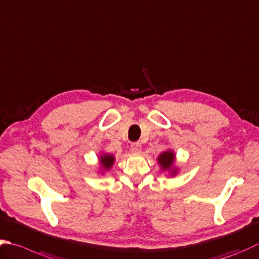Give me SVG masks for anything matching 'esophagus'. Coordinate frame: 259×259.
Instances as JSON below:
<instances>
[{"label":"esophagus","mask_w":259,"mask_h":259,"mask_svg":"<svg viewBox=\"0 0 259 259\" xmlns=\"http://www.w3.org/2000/svg\"><path fill=\"white\" fill-rule=\"evenodd\" d=\"M130 149H131V151H133L134 154H140L141 153V145L139 143L131 144Z\"/></svg>","instance_id":"esophagus-1"}]
</instances>
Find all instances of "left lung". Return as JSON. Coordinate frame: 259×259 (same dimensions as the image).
Wrapping results in <instances>:
<instances>
[{"mask_svg": "<svg viewBox=\"0 0 259 259\" xmlns=\"http://www.w3.org/2000/svg\"><path fill=\"white\" fill-rule=\"evenodd\" d=\"M174 158H175V155L173 151H170V150L164 151V153L160 154V156L158 157V163H159L161 168H163L164 170L165 169L170 170L171 175L176 174V169H173V167H171L174 164Z\"/></svg>", "mask_w": 259, "mask_h": 259, "instance_id": "left-lung-1", "label": "left lung"}]
</instances>
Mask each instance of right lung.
<instances>
[{
  "mask_svg": "<svg viewBox=\"0 0 259 259\" xmlns=\"http://www.w3.org/2000/svg\"><path fill=\"white\" fill-rule=\"evenodd\" d=\"M114 157L112 155H102L100 157V163L104 169H110L111 166L113 165Z\"/></svg>",
  "mask_w": 259,
  "mask_h": 259,
  "instance_id": "right-lung-1",
  "label": "right lung"
}]
</instances>
